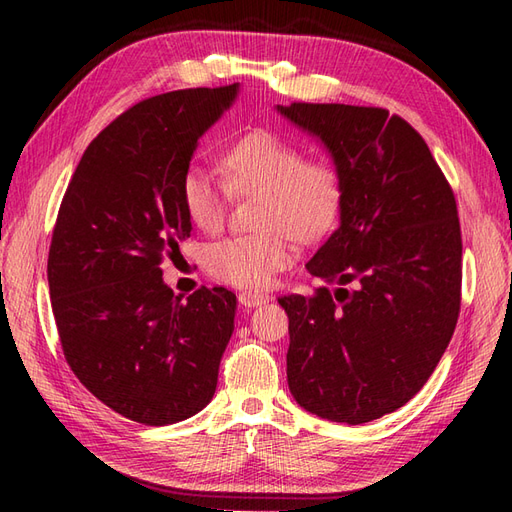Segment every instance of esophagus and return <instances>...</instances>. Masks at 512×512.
<instances>
[{
    "label": "esophagus",
    "mask_w": 512,
    "mask_h": 512,
    "mask_svg": "<svg viewBox=\"0 0 512 512\" xmlns=\"http://www.w3.org/2000/svg\"><path fill=\"white\" fill-rule=\"evenodd\" d=\"M239 303H241L243 307H247V309H252V307H258V305H265V303H269V294L245 290V292H239Z\"/></svg>",
    "instance_id": "1"
}]
</instances>
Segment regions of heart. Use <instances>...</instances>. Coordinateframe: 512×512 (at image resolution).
I'll use <instances>...</instances> for the list:
<instances>
[{"mask_svg":"<svg viewBox=\"0 0 512 512\" xmlns=\"http://www.w3.org/2000/svg\"><path fill=\"white\" fill-rule=\"evenodd\" d=\"M222 173L190 166L181 177V205L190 222L218 232L232 196H258L250 235L211 243L207 271L224 284L267 288L292 260V237L309 243L327 235L344 200V173L329 158H307L294 138L275 130H250L222 153Z\"/></svg>","mask_w":512,"mask_h":512,"instance_id":"1","label":"heart"}]
</instances>
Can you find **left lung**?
<instances>
[{
	"mask_svg": "<svg viewBox=\"0 0 512 512\" xmlns=\"http://www.w3.org/2000/svg\"><path fill=\"white\" fill-rule=\"evenodd\" d=\"M277 108L322 138L346 183L342 222L305 265L327 286L277 299L288 314L290 393L329 421L369 423L423 389L455 333V194L423 136L386 108Z\"/></svg>",
	"mask_w": 512,
	"mask_h": 512,
	"instance_id": "8db88e82",
	"label": "left lung"
}]
</instances>
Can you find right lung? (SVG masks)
<instances>
[{"label": "right lung", "mask_w": 512, "mask_h": 512, "mask_svg": "<svg viewBox=\"0 0 512 512\" xmlns=\"http://www.w3.org/2000/svg\"><path fill=\"white\" fill-rule=\"evenodd\" d=\"M237 87L136 102L89 143L61 198L46 265L61 350L85 389L134 423L185 421L218 386L237 297L200 286L181 301L160 265L190 237L181 177Z\"/></svg>", "instance_id": "1"}]
</instances>
